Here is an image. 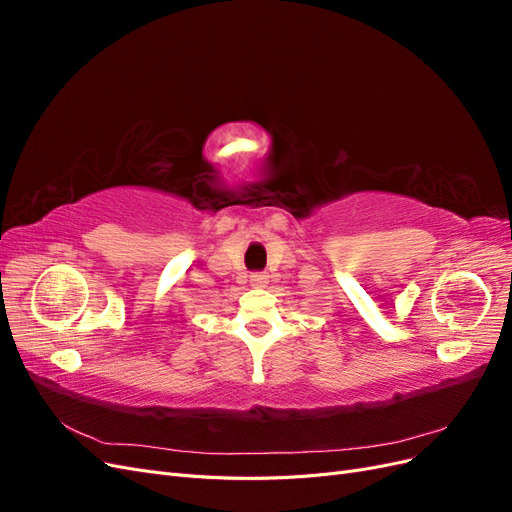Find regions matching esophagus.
<instances>
[{
	"instance_id": "34e87169",
	"label": "esophagus",
	"mask_w": 512,
	"mask_h": 512,
	"mask_svg": "<svg viewBox=\"0 0 512 512\" xmlns=\"http://www.w3.org/2000/svg\"><path fill=\"white\" fill-rule=\"evenodd\" d=\"M252 284L254 286H265L267 284V273H262V271L252 273Z\"/></svg>"
}]
</instances>
